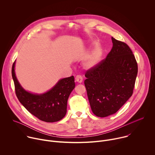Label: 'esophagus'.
<instances>
[{
  "label": "esophagus",
  "mask_w": 155,
  "mask_h": 155,
  "mask_svg": "<svg viewBox=\"0 0 155 155\" xmlns=\"http://www.w3.org/2000/svg\"><path fill=\"white\" fill-rule=\"evenodd\" d=\"M75 81L81 83L83 81V77L81 75H77L75 77Z\"/></svg>",
  "instance_id": "34e87169"
}]
</instances>
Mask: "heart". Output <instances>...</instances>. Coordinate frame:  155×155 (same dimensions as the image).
<instances>
[{
	"label": "heart",
	"mask_w": 155,
	"mask_h": 155,
	"mask_svg": "<svg viewBox=\"0 0 155 155\" xmlns=\"http://www.w3.org/2000/svg\"><path fill=\"white\" fill-rule=\"evenodd\" d=\"M101 59V53L98 49H94L88 54L83 63L84 67L87 69H90L96 66Z\"/></svg>",
	"instance_id": "b5f03b06"
}]
</instances>
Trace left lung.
<instances>
[{"mask_svg":"<svg viewBox=\"0 0 155 155\" xmlns=\"http://www.w3.org/2000/svg\"><path fill=\"white\" fill-rule=\"evenodd\" d=\"M113 47L105 59L86 71L84 85L93 114H115L133 93L138 72L135 56L126 43L112 37Z\"/></svg>","mask_w":155,"mask_h":155,"instance_id":"8db88e82","label":"left lung"}]
</instances>
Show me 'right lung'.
<instances>
[{"mask_svg": "<svg viewBox=\"0 0 155 155\" xmlns=\"http://www.w3.org/2000/svg\"><path fill=\"white\" fill-rule=\"evenodd\" d=\"M15 61L13 64L12 74L15 84L16 95L28 111L39 120L48 123L62 120L67 113L68 100L75 86L74 77L61 79L48 91L33 94L21 86L15 72Z\"/></svg>", "mask_w": 155, "mask_h": 155, "instance_id": "obj_1", "label": "right lung"}]
</instances>
